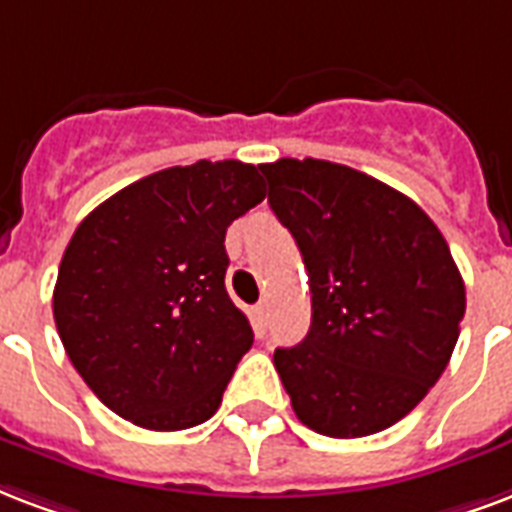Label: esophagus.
<instances>
[{
    "instance_id": "1",
    "label": "esophagus",
    "mask_w": 512,
    "mask_h": 512,
    "mask_svg": "<svg viewBox=\"0 0 512 512\" xmlns=\"http://www.w3.org/2000/svg\"><path fill=\"white\" fill-rule=\"evenodd\" d=\"M268 311H271V308H268V300H260L255 306V317L257 322H260V327L268 325Z\"/></svg>"
}]
</instances>
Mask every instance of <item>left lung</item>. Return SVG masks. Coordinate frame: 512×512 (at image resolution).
<instances>
[{
    "label": "left lung",
    "instance_id": "left-lung-1",
    "mask_svg": "<svg viewBox=\"0 0 512 512\" xmlns=\"http://www.w3.org/2000/svg\"><path fill=\"white\" fill-rule=\"evenodd\" d=\"M260 171L311 284V330L273 351L292 411L327 438L392 427L459 338L464 282L443 233L408 195L341 163L282 158Z\"/></svg>",
    "mask_w": 512,
    "mask_h": 512
}]
</instances>
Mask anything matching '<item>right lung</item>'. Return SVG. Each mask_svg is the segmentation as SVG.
Wrapping results in <instances>:
<instances>
[{"instance_id": "obj_1", "label": "right lung", "mask_w": 512, "mask_h": 512, "mask_svg": "<svg viewBox=\"0 0 512 512\" xmlns=\"http://www.w3.org/2000/svg\"><path fill=\"white\" fill-rule=\"evenodd\" d=\"M265 198L260 166L198 161L123 187L61 257L53 319L109 411L174 432L212 419L255 335L225 290L228 225Z\"/></svg>"}]
</instances>
